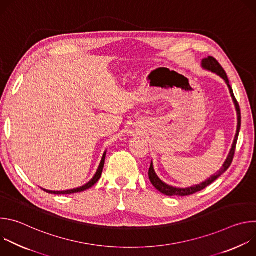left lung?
Returning <instances> with one entry per match:
<instances>
[{"mask_svg":"<svg viewBox=\"0 0 256 256\" xmlns=\"http://www.w3.org/2000/svg\"><path fill=\"white\" fill-rule=\"evenodd\" d=\"M202 68L204 70H210L212 72H214V74L218 75V76H220L225 81V83L227 84V86L229 88V91H230V94H231V97L233 99L235 108H236V112H237V130H236V134H235V138H234V140H233V144H232L231 150H230V152L228 154V157H227L226 161L224 162L223 166L221 167V169L218 170V172H216L214 175H212L208 179H206V181L202 182V184L194 186H190V188H174V186H168L167 184H165L164 181H162L158 177V175L156 174V172L154 170L153 162H151V166H150V169H149V178H150L151 184H153V186L157 190H159L160 192H162L165 196H190V194H196L198 192L202 190L204 188H206V186L212 184L216 179H218L223 173H225L227 171V169L230 167V165H231V163L233 161V157H234V154H235V148H236V144H237V140H238V136H239V132H240V126H241V112H240L239 104H238V102H237V100H236V98L234 96V93H233L232 87L230 86V83H229V80H228L226 72L221 66V64L218 62V60L216 58H214L212 56H208L206 58H204L202 60Z\"/></svg>","mask_w":256,"mask_h":256,"instance_id":"left-lung-1","label":"left lung"}]
</instances>
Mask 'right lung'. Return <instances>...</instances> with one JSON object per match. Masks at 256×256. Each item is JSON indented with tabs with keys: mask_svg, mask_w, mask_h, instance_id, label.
I'll use <instances>...</instances> for the list:
<instances>
[{
	"mask_svg": "<svg viewBox=\"0 0 256 256\" xmlns=\"http://www.w3.org/2000/svg\"><path fill=\"white\" fill-rule=\"evenodd\" d=\"M105 156H106V151L103 153V156L101 158V161H100V164L98 166V169L95 173V175L93 176V178L87 182L86 184H84L83 186H80V188H74V190H62V192H56V190H44V188H42L44 190V192H46L48 194H77V192H84L90 188H92L96 182L100 179L101 177V174H102V171H103V167H104V162H105Z\"/></svg>",
	"mask_w": 256,
	"mask_h": 256,
	"instance_id": "right-lung-1",
	"label": "right lung"
}]
</instances>
